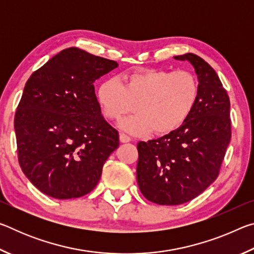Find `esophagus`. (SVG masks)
<instances>
[{
  "label": "esophagus",
  "instance_id": "34e87169",
  "mask_svg": "<svg viewBox=\"0 0 254 254\" xmlns=\"http://www.w3.org/2000/svg\"><path fill=\"white\" fill-rule=\"evenodd\" d=\"M119 137H120V142H122V143H127L131 141V137L127 134H124V133H120Z\"/></svg>",
  "mask_w": 254,
  "mask_h": 254
}]
</instances>
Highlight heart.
<instances>
[{
	"instance_id": "1",
	"label": "heart",
	"mask_w": 254,
	"mask_h": 254,
	"mask_svg": "<svg viewBox=\"0 0 254 254\" xmlns=\"http://www.w3.org/2000/svg\"><path fill=\"white\" fill-rule=\"evenodd\" d=\"M199 84L190 71L145 69L110 78L98 86L96 100L103 117L118 121L133 109L135 114L120 122L133 135L167 134L177 130L194 111Z\"/></svg>"
}]
</instances>
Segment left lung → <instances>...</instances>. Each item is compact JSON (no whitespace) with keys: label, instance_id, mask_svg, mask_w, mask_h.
I'll return each instance as SVG.
<instances>
[{"label":"left lung","instance_id":"obj_1","mask_svg":"<svg viewBox=\"0 0 254 254\" xmlns=\"http://www.w3.org/2000/svg\"><path fill=\"white\" fill-rule=\"evenodd\" d=\"M174 58L194 67L198 101L177 130L137 143L140 190L148 200L167 206L187 203L215 182L231 140L230 98L216 71L195 54Z\"/></svg>","mask_w":254,"mask_h":254}]
</instances>
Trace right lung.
Segmentation results:
<instances>
[{
    "instance_id": "right-lung-1",
    "label": "right lung",
    "mask_w": 254,
    "mask_h": 254,
    "mask_svg": "<svg viewBox=\"0 0 254 254\" xmlns=\"http://www.w3.org/2000/svg\"><path fill=\"white\" fill-rule=\"evenodd\" d=\"M118 66L71 47L30 76L14 130L21 169L44 194L77 198L100 182L119 133L103 118L93 84Z\"/></svg>"
}]
</instances>
